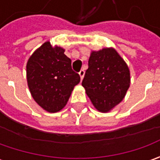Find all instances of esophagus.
Segmentation results:
<instances>
[{"instance_id":"34e87169","label":"esophagus","mask_w":160,"mask_h":160,"mask_svg":"<svg viewBox=\"0 0 160 160\" xmlns=\"http://www.w3.org/2000/svg\"><path fill=\"white\" fill-rule=\"evenodd\" d=\"M84 74H85V71L83 70V69H81V70H80V72H79V76H80L81 80H83V77H84Z\"/></svg>"}]
</instances>
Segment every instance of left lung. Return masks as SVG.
Masks as SVG:
<instances>
[{
    "label": "left lung",
    "mask_w": 160,
    "mask_h": 160,
    "mask_svg": "<svg viewBox=\"0 0 160 160\" xmlns=\"http://www.w3.org/2000/svg\"><path fill=\"white\" fill-rule=\"evenodd\" d=\"M130 81L128 66L114 48L91 52L82 85L97 110L106 113L119 104Z\"/></svg>",
    "instance_id": "obj_1"
}]
</instances>
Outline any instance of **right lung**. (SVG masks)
I'll use <instances>...</instances> for the list:
<instances>
[{
    "label": "right lung",
    "instance_id": "obj_1",
    "mask_svg": "<svg viewBox=\"0 0 160 160\" xmlns=\"http://www.w3.org/2000/svg\"><path fill=\"white\" fill-rule=\"evenodd\" d=\"M65 50L45 42L27 63V80L31 95L44 110L55 113L66 106L80 76L71 68Z\"/></svg>",
    "mask_w": 160,
    "mask_h": 160
}]
</instances>
